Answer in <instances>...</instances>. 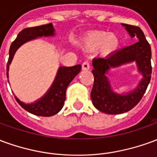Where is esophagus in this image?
Returning a JSON list of instances; mask_svg holds the SVG:
<instances>
[{
	"label": "esophagus",
	"instance_id": "1",
	"mask_svg": "<svg viewBox=\"0 0 157 157\" xmlns=\"http://www.w3.org/2000/svg\"><path fill=\"white\" fill-rule=\"evenodd\" d=\"M82 71H88L89 69H90V65H89V62L88 61L83 62L82 65Z\"/></svg>",
	"mask_w": 157,
	"mask_h": 157
}]
</instances>
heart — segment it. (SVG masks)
<instances>
[{"mask_svg": "<svg viewBox=\"0 0 157 157\" xmlns=\"http://www.w3.org/2000/svg\"><path fill=\"white\" fill-rule=\"evenodd\" d=\"M81 44L87 50L98 48L102 55H109L119 48L120 40L114 33L96 30L87 33L81 39Z\"/></svg>", "mask_w": 157, "mask_h": 157, "instance_id": "1", "label": "heart"}]
</instances>
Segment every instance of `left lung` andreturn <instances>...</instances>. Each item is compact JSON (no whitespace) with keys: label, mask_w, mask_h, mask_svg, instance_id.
<instances>
[{"label":"left lung","mask_w":157,"mask_h":157,"mask_svg":"<svg viewBox=\"0 0 157 157\" xmlns=\"http://www.w3.org/2000/svg\"><path fill=\"white\" fill-rule=\"evenodd\" d=\"M131 38L137 41L134 44L117 50L106 58L92 60L94 83L91 98L96 109L108 114H119L128 112L141 100L151 78V49L144 33L139 27L122 24ZM135 61L143 78L137 87L125 94H118L112 91L105 75L109 69Z\"/></svg>","instance_id":"obj_1"}]
</instances>
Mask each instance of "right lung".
Listing matches in <instances>:
<instances>
[{"mask_svg": "<svg viewBox=\"0 0 157 157\" xmlns=\"http://www.w3.org/2000/svg\"><path fill=\"white\" fill-rule=\"evenodd\" d=\"M55 35V29L52 23L45 25L38 26L33 28L24 29L19 33L17 39L12 42L9 50V59L6 66V76L8 78L9 65L12 62L13 56L15 55L17 48L25 44L26 42L30 41L32 39H37L39 37H48ZM82 65H76L71 67L61 66L59 67L57 72V75L53 84L48 89V92L42 97L41 98L37 100L33 103H28L21 102L15 96L17 102L19 105L24 109L26 111L31 113L34 115L42 116V117H50L58 113L63 108L65 100V92L69 84L75 78L76 75L81 71Z\"/></svg>", "mask_w": 157, "mask_h": 157, "instance_id": "1", "label": "right lung"}]
</instances>
